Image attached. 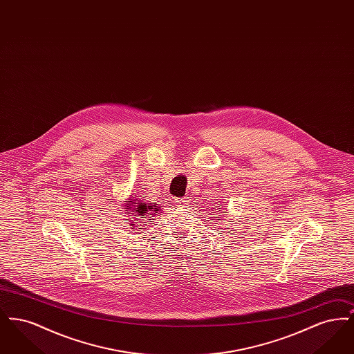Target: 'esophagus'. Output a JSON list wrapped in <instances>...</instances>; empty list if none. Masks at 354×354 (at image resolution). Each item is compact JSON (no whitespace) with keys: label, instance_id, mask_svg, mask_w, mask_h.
I'll use <instances>...</instances> for the list:
<instances>
[{"label":"esophagus","instance_id":"esophagus-1","mask_svg":"<svg viewBox=\"0 0 354 354\" xmlns=\"http://www.w3.org/2000/svg\"><path fill=\"white\" fill-rule=\"evenodd\" d=\"M187 204H188V199L187 198H178V199H175V205L178 208H185V207H187Z\"/></svg>","mask_w":354,"mask_h":354}]
</instances>
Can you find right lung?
Wrapping results in <instances>:
<instances>
[{"label":"right lung","mask_w":354,"mask_h":354,"mask_svg":"<svg viewBox=\"0 0 354 354\" xmlns=\"http://www.w3.org/2000/svg\"><path fill=\"white\" fill-rule=\"evenodd\" d=\"M123 207L129 215L124 221L129 223L131 230H135V227L139 225H145L143 223L151 221L162 208V205L156 204V202L147 203L136 195H130L126 202L123 203Z\"/></svg>","instance_id":"obj_1"}]
</instances>
